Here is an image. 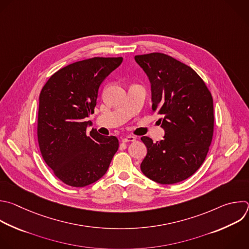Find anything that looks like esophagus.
<instances>
[{"label": "esophagus", "mask_w": 249, "mask_h": 249, "mask_svg": "<svg viewBox=\"0 0 249 249\" xmlns=\"http://www.w3.org/2000/svg\"><path fill=\"white\" fill-rule=\"evenodd\" d=\"M121 141L123 142H135L136 141V137H134V136H126V137H124V138H122L121 139Z\"/></svg>", "instance_id": "esophagus-1"}]
</instances>
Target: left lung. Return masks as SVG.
<instances>
[{"instance_id":"1","label":"left lung","mask_w":249,"mask_h":249,"mask_svg":"<svg viewBox=\"0 0 249 249\" xmlns=\"http://www.w3.org/2000/svg\"><path fill=\"white\" fill-rule=\"evenodd\" d=\"M151 84L152 111L164 140H141L147 153L141 164L150 180L172 185L194 175L204 162L214 131L213 99L204 81L190 66L161 53L135 56Z\"/></svg>"}]
</instances>
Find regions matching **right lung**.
I'll return each instance as SVG.
<instances>
[{"label": "right lung", "instance_id": "1", "mask_svg": "<svg viewBox=\"0 0 249 249\" xmlns=\"http://www.w3.org/2000/svg\"><path fill=\"white\" fill-rule=\"evenodd\" d=\"M123 57H92L53 74L39 98L37 136L44 161L64 184L82 188L101 179L118 149V139L87 134L105 78Z\"/></svg>", "mask_w": 249, "mask_h": 249}]
</instances>
